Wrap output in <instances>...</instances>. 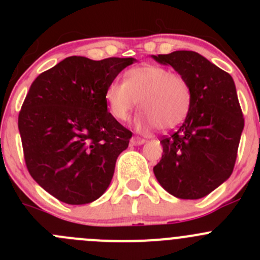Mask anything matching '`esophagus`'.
<instances>
[{"instance_id": "1", "label": "esophagus", "mask_w": 260, "mask_h": 260, "mask_svg": "<svg viewBox=\"0 0 260 260\" xmlns=\"http://www.w3.org/2000/svg\"><path fill=\"white\" fill-rule=\"evenodd\" d=\"M145 142L146 141L143 140V138H140V137H133L132 140H131V143H132L133 146H141V145H143Z\"/></svg>"}]
</instances>
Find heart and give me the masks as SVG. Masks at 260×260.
Wrapping results in <instances>:
<instances>
[{"label":"heart","mask_w":260,"mask_h":260,"mask_svg":"<svg viewBox=\"0 0 260 260\" xmlns=\"http://www.w3.org/2000/svg\"><path fill=\"white\" fill-rule=\"evenodd\" d=\"M104 99L109 113L119 122L129 118L140 101L143 111L136 117V128L170 131L179 127L190 113L192 90L180 73L162 65L143 64L128 70L124 81H111Z\"/></svg>","instance_id":"1"}]
</instances>
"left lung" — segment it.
Returning a JSON list of instances; mask_svg holds the SVG:
<instances>
[{"instance_id":"left-lung-1","label":"left lung","mask_w":260,"mask_h":260,"mask_svg":"<svg viewBox=\"0 0 260 260\" xmlns=\"http://www.w3.org/2000/svg\"><path fill=\"white\" fill-rule=\"evenodd\" d=\"M186 78L192 90L190 113L179 129L161 140L162 158L154 176L169 193L196 200L230 177L244 118L233 78L195 51L152 55Z\"/></svg>"}]
</instances>
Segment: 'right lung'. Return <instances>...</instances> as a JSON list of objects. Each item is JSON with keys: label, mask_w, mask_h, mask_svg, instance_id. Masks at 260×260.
<instances>
[{"label": "right lung", "mask_w": 260, "mask_h": 260, "mask_svg": "<svg viewBox=\"0 0 260 260\" xmlns=\"http://www.w3.org/2000/svg\"><path fill=\"white\" fill-rule=\"evenodd\" d=\"M135 61L69 56L31 84L18 115L23 156L31 177L57 200L83 205L108 188L132 132L108 113L104 93Z\"/></svg>", "instance_id": "add662e5"}]
</instances>
